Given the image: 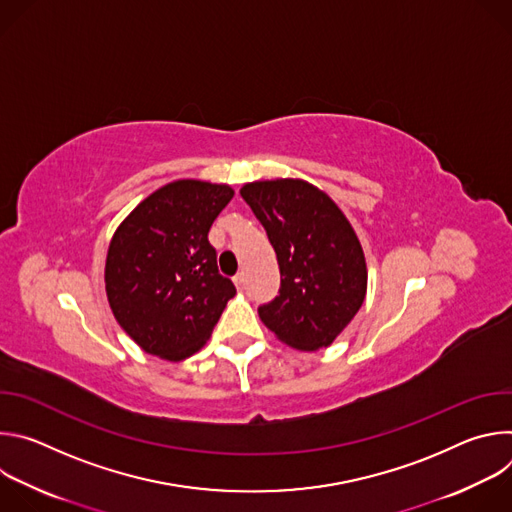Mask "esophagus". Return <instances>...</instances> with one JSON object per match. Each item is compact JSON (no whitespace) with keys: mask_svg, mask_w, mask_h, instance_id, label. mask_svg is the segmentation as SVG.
Segmentation results:
<instances>
[{"mask_svg":"<svg viewBox=\"0 0 512 512\" xmlns=\"http://www.w3.org/2000/svg\"><path fill=\"white\" fill-rule=\"evenodd\" d=\"M233 281H235L237 289H243V287H245V275H243V273H237V275L233 277Z\"/></svg>","mask_w":512,"mask_h":512,"instance_id":"obj_1","label":"esophagus"}]
</instances>
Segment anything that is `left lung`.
<instances>
[{
  "instance_id": "left-lung-1",
  "label": "left lung",
  "mask_w": 512,
  "mask_h": 512,
  "mask_svg": "<svg viewBox=\"0 0 512 512\" xmlns=\"http://www.w3.org/2000/svg\"><path fill=\"white\" fill-rule=\"evenodd\" d=\"M243 200L279 263L277 296L259 306L263 324L300 350L330 346L364 302L367 263L340 208L302 180L251 182Z\"/></svg>"
}]
</instances>
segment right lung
Returning a JSON list of instances; mask_svg holds the SVG:
<instances>
[{"label":"right lung","mask_w":512,"mask_h":512,"mask_svg":"<svg viewBox=\"0 0 512 512\" xmlns=\"http://www.w3.org/2000/svg\"><path fill=\"white\" fill-rule=\"evenodd\" d=\"M233 194L223 184L178 180L137 204L117 229L105 265L107 298L145 352L168 360L194 354L237 294L208 243Z\"/></svg>","instance_id":"obj_1"}]
</instances>
